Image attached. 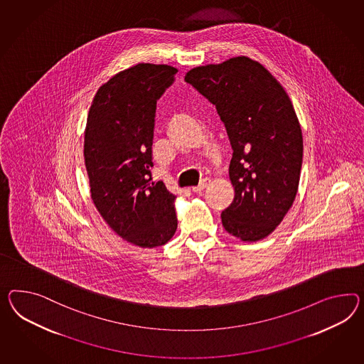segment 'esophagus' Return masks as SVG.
<instances>
[{"instance_id":"obj_1","label":"esophagus","mask_w":364,"mask_h":364,"mask_svg":"<svg viewBox=\"0 0 364 364\" xmlns=\"http://www.w3.org/2000/svg\"><path fill=\"white\" fill-rule=\"evenodd\" d=\"M210 185V179L208 178H205L198 186L193 187V191L194 193H200V191H203L205 190V187L208 186Z\"/></svg>"}]
</instances>
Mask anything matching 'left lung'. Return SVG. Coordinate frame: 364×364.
I'll return each instance as SVG.
<instances>
[{
  "label": "left lung",
  "instance_id": "obj_1",
  "mask_svg": "<svg viewBox=\"0 0 364 364\" xmlns=\"http://www.w3.org/2000/svg\"><path fill=\"white\" fill-rule=\"evenodd\" d=\"M185 82L216 107L232 146L235 198L222 213L224 230L242 242L267 237L299 190L304 141L289 96L247 56L196 67Z\"/></svg>",
  "mask_w": 364,
  "mask_h": 364
}]
</instances>
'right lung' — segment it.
I'll list each match as a JSON object with an SVG mask.
<instances>
[{
    "label": "right lung",
    "mask_w": 364,
    "mask_h": 364,
    "mask_svg": "<svg viewBox=\"0 0 364 364\" xmlns=\"http://www.w3.org/2000/svg\"><path fill=\"white\" fill-rule=\"evenodd\" d=\"M177 71L139 63L114 75L95 95L84 132L95 205L114 232L142 248L166 244L177 230V196L150 173L157 100Z\"/></svg>",
    "instance_id": "1"
}]
</instances>
